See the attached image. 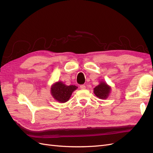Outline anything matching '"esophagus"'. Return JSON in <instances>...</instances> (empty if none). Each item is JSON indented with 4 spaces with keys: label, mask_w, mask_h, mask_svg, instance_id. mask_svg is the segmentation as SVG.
<instances>
[{
    "label": "esophagus",
    "mask_w": 153,
    "mask_h": 153,
    "mask_svg": "<svg viewBox=\"0 0 153 153\" xmlns=\"http://www.w3.org/2000/svg\"><path fill=\"white\" fill-rule=\"evenodd\" d=\"M80 88L82 90H84V89H85V85H81L80 86Z\"/></svg>",
    "instance_id": "34e87169"
}]
</instances>
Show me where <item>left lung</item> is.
Returning <instances> with one entry per match:
<instances>
[{
  "label": "left lung",
  "mask_w": 153,
  "mask_h": 153,
  "mask_svg": "<svg viewBox=\"0 0 153 153\" xmlns=\"http://www.w3.org/2000/svg\"><path fill=\"white\" fill-rule=\"evenodd\" d=\"M111 92V87L105 82L101 81L98 85L94 88V93L101 100H106L108 98Z\"/></svg>",
  "instance_id": "1"
}]
</instances>
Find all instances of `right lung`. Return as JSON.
<instances>
[{"label":"right lung","mask_w":153,"mask_h":153,"mask_svg":"<svg viewBox=\"0 0 153 153\" xmlns=\"http://www.w3.org/2000/svg\"><path fill=\"white\" fill-rule=\"evenodd\" d=\"M78 87L71 85H66L61 81L54 83L51 86V94L53 98L59 103H66L71 98L73 91H75Z\"/></svg>","instance_id":"obj_1"}]
</instances>
